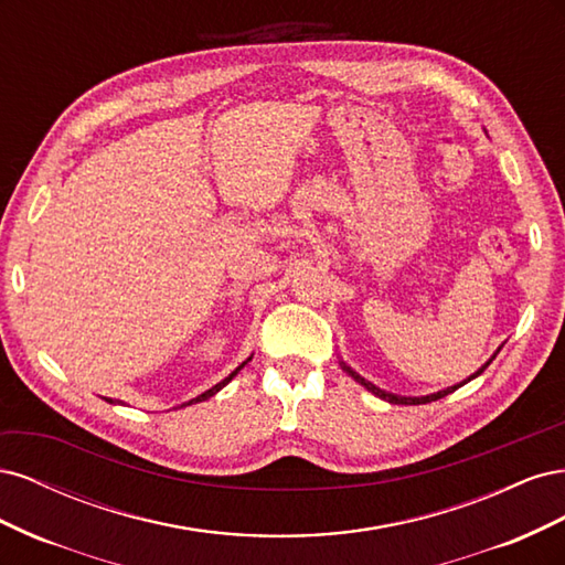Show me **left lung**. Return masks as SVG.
I'll list each match as a JSON object with an SVG mask.
<instances>
[{
  "label": "left lung",
  "mask_w": 565,
  "mask_h": 565,
  "mask_svg": "<svg viewBox=\"0 0 565 565\" xmlns=\"http://www.w3.org/2000/svg\"><path fill=\"white\" fill-rule=\"evenodd\" d=\"M502 349V347H500ZM500 349L498 351H494L492 355H490V361L486 363V365H481V367H478L473 374H471V377L469 380H465V382H459V384H452V386H448V388H440V391H436V393H429V396H398V393H391V391H384V388H380V386H374L372 382H367L365 377H361V374H358L353 367H349L344 361H339V365H341V370H344L347 374H349V377H353L358 384H361V386H365L370 393H374V396H377V398H382V401H386V403H396V405H422V403H431V401H438V398H446L448 396V393H452V391H457L459 386H465L467 382H471V380H476L478 377V374H481L492 361H494V355H498L500 353Z\"/></svg>",
  "instance_id": "left-lung-1"
}]
</instances>
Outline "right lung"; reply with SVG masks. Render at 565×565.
I'll return each instance as SVG.
<instances>
[{
	"mask_svg": "<svg viewBox=\"0 0 565 565\" xmlns=\"http://www.w3.org/2000/svg\"><path fill=\"white\" fill-rule=\"evenodd\" d=\"M249 361H252V355L247 358V361H245L243 365H237V367H235V370H233V372L228 374V377H226V380H221V382H218V384H214L212 388H207V391H204V393H200V396H198V398H191V401H188V403H181V405H177V407H185V405H193V403H202V401H207V398H212V396H214V393H218L221 388H224V386H226V384H228V382H231V380L235 377V374H237V372H241V370H243V367H245V365H247ZM106 401H108V403H113V405L117 403V401H113V398H106Z\"/></svg>",
	"mask_w": 565,
	"mask_h": 565,
	"instance_id": "1",
	"label": "right lung"
}]
</instances>
